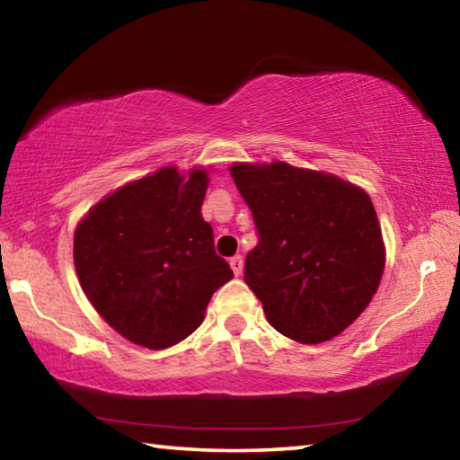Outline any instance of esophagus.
<instances>
[{
    "instance_id": "34e87169",
    "label": "esophagus",
    "mask_w": 460,
    "mask_h": 460,
    "mask_svg": "<svg viewBox=\"0 0 460 460\" xmlns=\"http://www.w3.org/2000/svg\"><path fill=\"white\" fill-rule=\"evenodd\" d=\"M229 263H231L233 274H235V276H239L241 271H243V255H233V258L229 260Z\"/></svg>"
}]
</instances>
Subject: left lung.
I'll return each mask as SVG.
<instances>
[{
    "instance_id": "obj_1",
    "label": "left lung",
    "mask_w": 460,
    "mask_h": 460,
    "mask_svg": "<svg viewBox=\"0 0 460 460\" xmlns=\"http://www.w3.org/2000/svg\"><path fill=\"white\" fill-rule=\"evenodd\" d=\"M260 241L245 284L270 324L305 345L337 337L384 276L385 247L369 194L339 176L286 162L233 164Z\"/></svg>"
}]
</instances>
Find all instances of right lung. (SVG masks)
Returning a JSON list of instances; mask_svg holds the SVG:
<instances>
[{"mask_svg":"<svg viewBox=\"0 0 460 460\" xmlns=\"http://www.w3.org/2000/svg\"><path fill=\"white\" fill-rule=\"evenodd\" d=\"M205 168L176 166L109 194L75 231V270L83 292L121 337L166 349L205 318L217 288L233 278L200 215Z\"/></svg>","mask_w":460,"mask_h":460,"instance_id":"right-lung-1","label":"right lung"}]
</instances>
